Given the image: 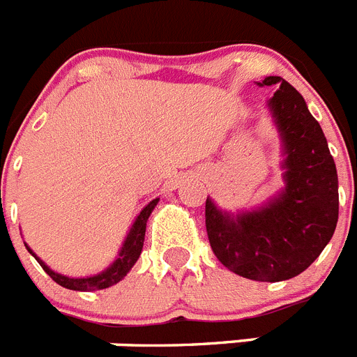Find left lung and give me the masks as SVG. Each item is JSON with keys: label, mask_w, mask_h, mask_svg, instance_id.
<instances>
[{"label": "left lung", "mask_w": 357, "mask_h": 357, "mask_svg": "<svg viewBox=\"0 0 357 357\" xmlns=\"http://www.w3.org/2000/svg\"><path fill=\"white\" fill-rule=\"evenodd\" d=\"M270 100L284 143L286 189L266 207L229 216L206 202V229L218 261L261 282L291 279L309 268L338 223V173L324 132L298 91L280 77Z\"/></svg>", "instance_id": "1"}]
</instances>
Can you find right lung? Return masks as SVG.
<instances>
[{"label": "right lung", "instance_id": "add662e5", "mask_svg": "<svg viewBox=\"0 0 357 357\" xmlns=\"http://www.w3.org/2000/svg\"><path fill=\"white\" fill-rule=\"evenodd\" d=\"M157 202H159V198L151 200L150 204H148V206L141 211V214L137 216L135 223L132 225L130 234H128L127 241H125L121 252H119L118 259L110 264L105 272L98 273V275H94V277H87V279H69V277L61 275V273H55L53 270H50V268L46 266V264H44L43 261H40L39 257H37V255L30 250V248L28 247L26 248H28V252H30L33 257H36L37 263L43 266L44 272L48 273V275L55 280L56 284L64 286V288H68V289H75V291H96V289H105V288H109V286L119 282L123 277L130 272V268L134 266L135 261L139 259L141 250H143L144 232H146V220H148V216L151 214V211H153V207L157 206Z\"/></svg>", "mask_w": 357, "mask_h": 357}]
</instances>
